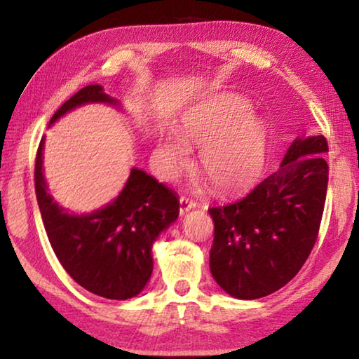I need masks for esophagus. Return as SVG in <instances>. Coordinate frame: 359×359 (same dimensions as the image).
I'll return each instance as SVG.
<instances>
[{
    "label": "esophagus",
    "instance_id": "1",
    "mask_svg": "<svg viewBox=\"0 0 359 359\" xmlns=\"http://www.w3.org/2000/svg\"><path fill=\"white\" fill-rule=\"evenodd\" d=\"M196 208V203L194 201H191V199H188L187 196H180V215H184V214H187L188 210H191V209H194Z\"/></svg>",
    "mask_w": 359,
    "mask_h": 359
}]
</instances>
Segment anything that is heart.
Returning <instances> with one entry per match:
<instances>
[{
	"label": "heart",
	"mask_w": 359,
	"mask_h": 359,
	"mask_svg": "<svg viewBox=\"0 0 359 359\" xmlns=\"http://www.w3.org/2000/svg\"><path fill=\"white\" fill-rule=\"evenodd\" d=\"M203 149L199 168L220 191L245 188L258 177L266 161L267 133L252 117V106L241 96H223L185 115L180 135L168 130L160 137L166 174L187 165L190 149Z\"/></svg>",
	"instance_id": "1"
}]
</instances>
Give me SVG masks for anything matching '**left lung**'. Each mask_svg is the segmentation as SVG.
<instances>
[{
  "label": "left lung",
  "mask_w": 359,
  "mask_h": 359,
  "mask_svg": "<svg viewBox=\"0 0 359 359\" xmlns=\"http://www.w3.org/2000/svg\"><path fill=\"white\" fill-rule=\"evenodd\" d=\"M325 136L297 137L280 168L226 205L210 208V272L228 294L258 299L293 278L318 238L327 190Z\"/></svg>",
  "instance_id": "1"
}]
</instances>
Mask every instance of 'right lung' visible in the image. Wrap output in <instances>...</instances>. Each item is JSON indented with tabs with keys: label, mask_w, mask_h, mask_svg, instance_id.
Wrapping results in <instances>:
<instances>
[{
	"label": "right lung",
	"mask_w": 359,
	"mask_h": 359,
	"mask_svg": "<svg viewBox=\"0 0 359 359\" xmlns=\"http://www.w3.org/2000/svg\"><path fill=\"white\" fill-rule=\"evenodd\" d=\"M87 102L117 101L101 85H87L53 114L62 115ZM41 139L34 163V190L48 241L65 271L106 299H130L144 290L154 269L151 245L179 217L177 194L151 175L133 168L115 201L88 215H71L53 201L42 174Z\"/></svg>",
	"instance_id": "1"
}]
</instances>
